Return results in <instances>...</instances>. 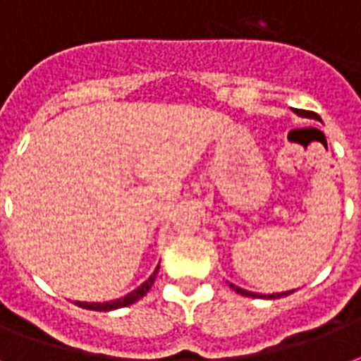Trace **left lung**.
<instances>
[{
	"instance_id": "1",
	"label": "left lung",
	"mask_w": 361,
	"mask_h": 361,
	"mask_svg": "<svg viewBox=\"0 0 361 361\" xmlns=\"http://www.w3.org/2000/svg\"><path fill=\"white\" fill-rule=\"evenodd\" d=\"M297 115H301V117H316L312 111H305V109H293ZM233 290L236 291V293H240V295H246V297H259V299H279V297H286V295H290V293H293L295 290H291V291H282V293H271V295H261V293H254V291H247V290H242V288H238V286L235 284H229Z\"/></svg>"
}]
</instances>
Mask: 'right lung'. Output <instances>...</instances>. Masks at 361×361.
I'll return each mask as SVG.
<instances>
[{
	"label": "right lung",
	"mask_w": 361,
	"mask_h": 361,
	"mask_svg": "<svg viewBox=\"0 0 361 361\" xmlns=\"http://www.w3.org/2000/svg\"><path fill=\"white\" fill-rule=\"evenodd\" d=\"M157 272H159V267H157L153 274H151L149 279L145 280L144 284L137 286L136 290L130 291L128 295L121 297V299H115V301H107V302H82V301H77L75 305L77 307H81V309H87V310H115V309H123V307H128L132 302L140 301L142 297L151 290V286L155 282L157 279Z\"/></svg>",
	"instance_id": "add662e5"
}]
</instances>
